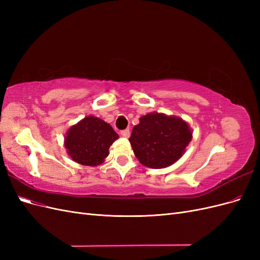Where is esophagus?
<instances>
[{
  "mask_svg": "<svg viewBox=\"0 0 260 260\" xmlns=\"http://www.w3.org/2000/svg\"><path fill=\"white\" fill-rule=\"evenodd\" d=\"M120 135H121V137H123V138H129V137H130V131H129V129L122 130V131L120 132Z\"/></svg>",
  "mask_w": 260,
  "mask_h": 260,
  "instance_id": "obj_1",
  "label": "esophagus"
}]
</instances>
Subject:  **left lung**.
Instances as JSON below:
<instances>
[{
  "mask_svg": "<svg viewBox=\"0 0 260 260\" xmlns=\"http://www.w3.org/2000/svg\"><path fill=\"white\" fill-rule=\"evenodd\" d=\"M192 138V129L182 118L155 112L140 118L129 141L143 166L161 169L183 156Z\"/></svg>",
  "mask_w": 260,
  "mask_h": 260,
  "instance_id": "obj_1",
  "label": "left lung"
}]
</instances>
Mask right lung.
<instances>
[{
    "label": "right lung",
    "mask_w": 260,
    "mask_h": 260,
    "mask_svg": "<svg viewBox=\"0 0 260 260\" xmlns=\"http://www.w3.org/2000/svg\"><path fill=\"white\" fill-rule=\"evenodd\" d=\"M118 138L111 124L99 117L86 116L68 129L64 146L74 161L95 167L105 161L109 146Z\"/></svg>",
    "instance_id": "1"
}]
</instances>
